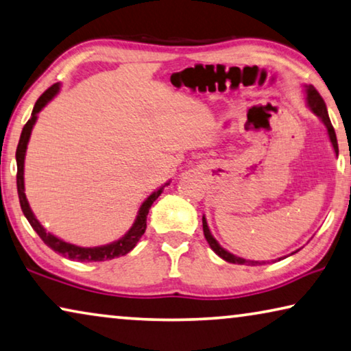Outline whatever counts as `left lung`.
Segmentation results:
<instances>
[{
    "label": "left lung",
    "mask_w": 351,
    "mask_h": 351,
    "mask_svg": "<svg viewBox=\"0 0 351 351\" xmlns=\"http://www.w3.org/2000/svg\"><path fill=\"white\" fill-rule=\"evenodd\" d=\"M306 93H307V102H309V107L312 108V112L317 114V117H320V119L323 123H325L326 129H328V135H329V140H331V143L334 146V151L339 153V146H337V138H336V132H334V128L331 124V119H329V114H328V110H326V104L323 101V97L320 96V93H318L315 88L312 85L306 86ZM203 233H205V238L209 244V247H211L214 252H216L219 257L223 258L228 263H237V265H261L265 263V261H250V260H245L241 257H237V255L227 252L226 249H222L216 239L213 238V234L209 233V228H208V223H206V219L203 217Z\"/></svg>",
    "instance_id": "left-lung-1"
}]
</instances>
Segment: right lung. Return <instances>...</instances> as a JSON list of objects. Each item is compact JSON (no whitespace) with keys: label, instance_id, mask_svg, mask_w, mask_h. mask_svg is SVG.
Returning <instances> with one entry per match:
<instances>
[{"label":"right lung","instance_id":"obj_1","mask_svg":"<svg viewBox=\"0 0 351 351\" xmlns=\"http://www.w3.org/2000/svg\"><path fill=\"white\" fill-rule=\"evenodd\" d=\"M58 90H60V85L58 83H55V85H51L49 88V90L42 93V96L38 99V101H36V106L33 108V113H31V118L28 119V123L23 125L22 135H20L17 153H15V159H17V192H19L20 206H22V211L25 214V217L28 219L29 226L34 228V232L39 234L42 241L49 245L50 249H53L55 252L61 254L62 257L77 260V261H104V260H112V258L121 257V255H125L128 252H130V250L135 247V244L138 243V239L142 238V234L146 230V216H148L151 205H153L156 198L160 195L162 187L151 193V195L143 202V205L140 206L137 221L134 222V226L130 227L129 232L125 233L121 239H118V241H114L112 244L101 245V247H78V245L69 244V243L62 241V239H60V238L53 237V234L47 233L45 228L42 227L38 219L34 217V214H33V211H31V208L28 205V200H26L25 184H23V162H25L26 145H28L31 129H33V125L36 123L38 113L45 107V104L49 102L56 93H58Z\"/></svg>","mask_w":351,"mask_h":351}]
</instances>
